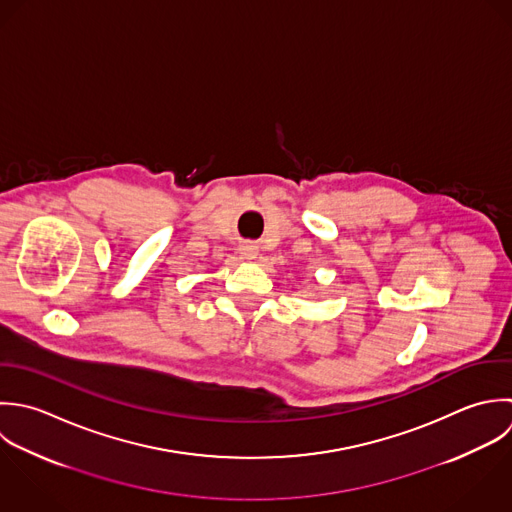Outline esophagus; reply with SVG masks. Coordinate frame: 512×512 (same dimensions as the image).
Listing matches in <instances>:
<instances>
[{"mask_svg": "<svg viewBox=\"0 0 512 512\" xmlns=\"http://www.w3.org/2000/svg\"><path fill=\"white\" fill-rule=\"evenodd\" d=\"M240 254L246 258V260H254L258 256V246L252 244V242H246L240 246Z\"/></svg>", "mask_w": 512, "mask_h": 512, "instance_id": "34e87169", "label": "esophagus"}]
</instances>
